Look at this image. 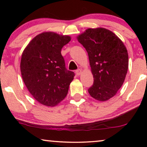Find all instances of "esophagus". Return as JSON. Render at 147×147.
I'll use <instances>...</instances> for the list:
<instances>
[{
    "label": "esophagus",
    "mask_w": 147,
    "mask_h": 147,
    "mask_svg": "<svg viewBox=\"0 0 147 147\" xmlns=\"http://www.w3.org/2000/svg\"><path fill=\"white\" fill-rule=\"evenodd\" d=\"M76 76H80L82 74V70L80 69L76 70Z\"/></svg>",
    "instance_id": "esophagus-1"
}]
</instances>
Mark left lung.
I'll list each match as a JSON object with an SVG mask.
<instances>
[{"label": "left lung", "mask_w": 147, "mask_h": 147, "mask_svg": "<svg viewBox=\"0 0 147 147\" xmlns=\"http://www.w3.org/2000/svg\"><path fill=\"white\" fill-rule=\"evenodd\" d=\"M88 52L94 84L90 95L107 101L122 87L128 68V55L122 40L105 28H89L77 37Z\"/></svg>", "instance_id": "8db88e82"}]
</instances>
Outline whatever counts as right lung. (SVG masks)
Instances as JSON below:
<instances>
[{
    "label": "right lung",
    "mask_w": 147,
    "mask_h": 147,
    "mask_svg": "<svg viewBox=\"0 0 147 147\" xmlns=\"http://www.w3.org/2000/svg\"><path fill=\"white\" fill-rule=\"evenodd\" d=\"M70 41L69 35L43 32L35 36L22 53V78L30 94L43 105L57 106L67 96L74 73L65 68L61 51Z\"/></svg>",
    "instance_id": "1"
}]
</instances>
